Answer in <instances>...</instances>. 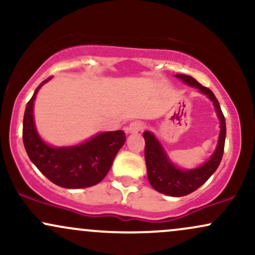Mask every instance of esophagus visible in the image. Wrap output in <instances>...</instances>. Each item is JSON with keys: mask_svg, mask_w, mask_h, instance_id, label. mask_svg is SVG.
<instances>
[{"mask_svg": "<svg viewBox=\"0 0 255 255\" xmlns=\"http://www.w3.org/2000/svg\"><path fill=\"white\" fill-rule=\"evenodd\" d=\"M142 129H144V125L139 121H134V122H131L129 126H128L127 131L130 134H136V133H139V131H141Z\"/></svg>", "mask_w": 255, "mask_h": 255, "instance_id": "obj_1", "label": "esophagus"}]
</instances>
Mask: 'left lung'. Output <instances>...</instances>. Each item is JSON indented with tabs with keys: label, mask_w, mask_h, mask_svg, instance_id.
Wrapping results in <instances>:
<instances>
[{
	"label": "left lung",
	"mask_w": 255,
	"mask_h": 255,
	"mask_svg": "<svg viewBox=\"0 0 255 255\" xmlns=\"http://www.w3.org/2000/svg\"><path fill=\"white\" fill-rule=\"evenodd\" d=\"M175 78L182 80L188 86L198 89L199 92L203 93L212 102L219 120V128H221L217 146L211 157L201 165L193 169H182L175 165L166 154L164 147L157 139V136L152 131H144L145 160L146 168H147V177L151 186L162 194L170 195V197H183L197 191L199 187L203 186L211 177L213 172L217 170L223 157L227 128H225L223 113L219 107L217 98L215 97L211 90L204 87L189 75L176 74Z\"/></svg>",
	"instance_id": "1"
}]
</instances>
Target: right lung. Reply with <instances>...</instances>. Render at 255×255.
I'll use <instances>...</instances> for the list:
<instances>
[{
	"label": "right lung",
	"instance_id": "add662e5",
	"mask_svg": "<svg viewBox=\"0 0 255 255\" xmlns=\"http://www.w3.org/2000/svg\"><path fill=\"white\" fill-rule=\"evenodd\" d=\"M51 78L44 80L34 91L25 109L22 140L31 162L52 183L63 188H87L101 182L109 172L114 158L126 141L124 130L98 133L81 144L51 146L38 134L34 125L33 105L38 91Z\"/></svg>",
	"mask_w": 255,
	"mask_h": 255
}]
</instances>
